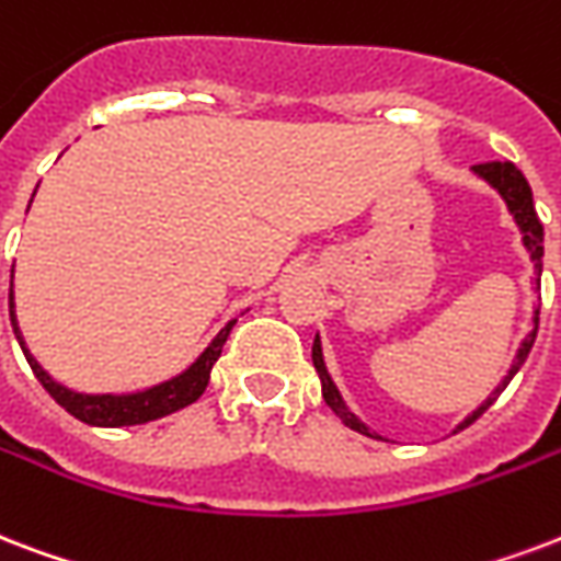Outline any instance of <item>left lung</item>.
Listing matches in <instances>:
<instances>
[{
    "label": "left lung",
    "mask_w": 561,
    "mask_h": 561,
    "mask_svg": "<svg viewBox=\"0 0 561 561\" xmlns=\"http://www.w3.org/2000/svg\"><path fill=\"white\" fill-rule=\"evenodd\" d=\"M473 173L485 179L491 187H497V194L506 199L508 211H512V217H515V224H518L520 234H524V247L529 250V259H533V264H536V276H541V255H545V226H541V220H538L536 205H533V191H529V182L524 179V173H520L518 167L512 164V161H485V164H473ZM536 285H538V279H536ZM533 323H536V327H533V332L524 337L518 356H515V362H512V367H508V374L503 376V382L494 388V394H491L489 400H485V403L477 409V412L468 414V417H465V423H459V430H465V426H470V423L477 421V417H480V414L485 412V409H489V405L494 403L500 394H503V388L512 382V376L518 374L520 365L527 362L529 350H533V344H536L538 311H536V318H533ZM311 362H314V370H318L320 385H323V400H327L329 409H332V412H335L341 421L347 423L350 430H356V433H362V435H370V438H379V435L367 430L365 423L358 421L356 414L350 412L347 403H344V397L337 394L335 382H332V376H329L327 365H323L320 337H314V347H311Z\"/></svg>",
    "instance_id": "1"
}]
</instances>
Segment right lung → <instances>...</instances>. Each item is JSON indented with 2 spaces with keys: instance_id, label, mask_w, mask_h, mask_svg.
<instances>
[{
  "instance_id": "1",
  "label": "right lung",
  "mask_w": 561,
  "mask_h": 561,
  "mask_svg": "<svg viewBox=\"0 0 561 561\" xmlns=\"http://www.w3.org/2000/svg\"><path fill=\"white\" fill-rule=\"evenodd\" d=\"M8 309H11V327H14V335L23 347L28 365H32L34 376L41 379V385L49 391L55 403L64 405L72 417H79L81 423H91V426H135V423H149L164 417V414H173L185 405L196 403L203 397L205 385H208V376H211L214 362L224 353V344L229 332H232L234 320H229L211 344L205 347V353L196 358L194 365L187 367L185 374L173 376L167 382L156 385V388H147V391H138V394H76L70 388H64L46 374L34 356L25 350V341L20 335V327H16L14 314V290L8 294Z\"/></svg>"
}]
</instances>
